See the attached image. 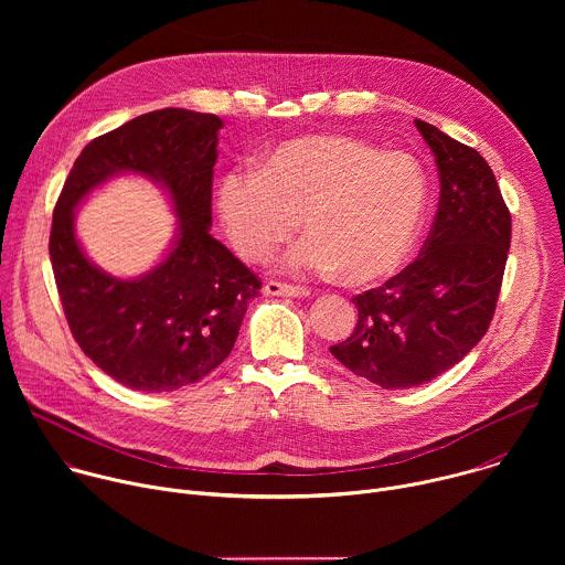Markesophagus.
<instances>
[{
	"mask_svg": "<svg viewBox=\"0 0 565 565\" xmlns=\"http://www.w3.org/2000/svg\"><path fill=\"white\" fill-rule=\"evenodd\" d=\"M266 295H275V297H308L310 292L301 286H290V284H281V281H268L264 286Z\"/></svg>",
	"mask_w": 565,
	"mask_h": 565,
	"instance_id": "34e87169",
	"label": "esophagus"
}]
</instances>
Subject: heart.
Returning a JSON list of instances; mask_svg holds the SVG:
<instances>
[{"instance_id":"heart-1","label":"heart","mask_w":565,"mask_h":565,"mask_svg":"<svg viewBox=\"0 0 565 565\" xmlns=\"http://www.w3.org/2000/svg\"><path fill=\"white\" fill-rule=\"evenodd\" d=\"M216 207L232 246L266 259L299 218L308 232L284 266L349 284L391 277L414 255L429 207V177L407 151H380L347 134L286 140L257 170L218 181Z\"/></svg>"}]
</instances>
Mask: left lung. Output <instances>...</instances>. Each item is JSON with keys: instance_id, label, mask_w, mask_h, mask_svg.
<instances>
[{"instance_id": "obj_1", "label": "left lung", "mask_w": 565, "mask_h": 565, "mask_svg": "<svg viewBox=\"0 0 565 565\" xmlns=\"http://www.w3.org/2000/svg\"><path fill=\"white\" fill-rule=\"evenodd\" d=\"M416 127L440 177L431 232L414 264L353 297L355 331L331 347L349 371L382 388L425 384L482 340L512 238V216L486 158L425 120Z\"/></svg>"}]
</instances>
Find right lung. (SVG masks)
I'll use <instances>...</instances> for the list:
<instances>
[{
	"mask_svg": "<svg viewBox=\"0 0 565 565\" xmlns=\"http://www.w3.org/2000/svg\"><path fill=\"white\" fill-rule=\"evenodd\" d=\"M221 127L214 114H142L79 151L55 203L49 255L68 329L127 388L177 391L205 377L230 355L259 295L255 273L210 234ZM120 173L163 186L180 218L164 262L131 280L98 269L74 236L78 203Z\"/></svg>",
	"mask_w": 565,
	"mask_h": 565,
	"instance_id": "obj_1",
	"label": "right lung"
}]
</instances>
